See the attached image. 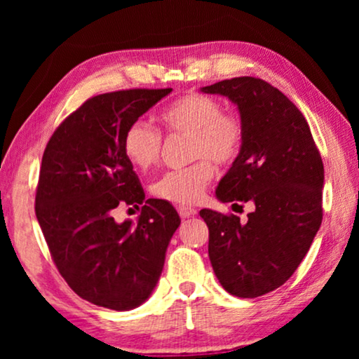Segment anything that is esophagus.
Segmentation results:
<instances>
[{"mask_svg":"<svg viewBox=\"0 0 359 359\" xmlns=\"http://www.w3.org/2000/svg\"><path fill=\"white\" fill-rule=\"evenodd\" d=\"M178 214L181 219H188V217H193V215L198 214V210H196L194 208H188V205H180Z\"/></svg>","mask_w":359,"mask_h":359,"instance_id":"obj_1","label":"esophagus"}]
</instances>
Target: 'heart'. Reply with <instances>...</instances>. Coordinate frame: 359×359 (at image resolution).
I'll return each mask as SVG.
<instances>
[{
	"label": "heart",
	"instance_id": "heart-1",
	"mask_svg": "<svg viewBox=\"0 0 359 359\" xmlns=\"http://www.w3.org/2000/svg\"><path fill=\"white\" fill-rule=\"evenodd\" d=\"M214 97L188 93L161 111L160 121L168 134H189V158L186 168L170 170L151 183L155 198L189 205L203 198L214 178V165L229 166L238 158L243 147V124L233 112ZM163 135L145 121H134L122 137V150L135 168L149 170L160 160Z\"/></svg>",
	"mask_w": 359,
	"mask_h": 359
}]
</instances>
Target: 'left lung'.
<instances>
[{
    "label": "left lung",
    "instance_id": "1",
    "mask_svg": "<svg viewBox=\"0 0 359 359\" xmlns=\"http://www.w3.org/2000/svg\"><path fill=\"white\" fill-rule=\"evenodd\" d=\"M203 91L235 102L245 130L242 151L215 196L255 205L245 224L233 214L201 210L210 264L225 291L258 297L292 276L320 229L322 156L302 112L268 81L238 76Z\"/></svg>",
    "mask_w": 359,
    "mask_h": 359
}]
</instances>
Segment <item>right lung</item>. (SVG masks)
<instances>
[{
  "label": "right lung",
  "mask_w": 359,
  "mask_h": 359,
  "mask_svg": "<svg viewBox=\"0 0 359 359\" xmlns=\"http://www.w3.org/2000/svg\"><path fill=\"white\" fill-rule=\"evenodd\" d=\"M163 90H121L86 100L53 132L42 156L36 215L58 273L85 301L112 311L145 302L158 283L180 215L163 199H145L122 150L127 126ZM117 205L141 208L117 224Z\"/></svg>",
  "instance_id": "1"
}]
</instances>
